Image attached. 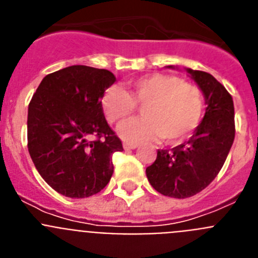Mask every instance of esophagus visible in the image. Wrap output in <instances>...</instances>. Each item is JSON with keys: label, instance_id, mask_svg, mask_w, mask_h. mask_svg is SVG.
I'll list each match as a JSON object with an SVG mask.
<instances>
[{"label": "esophagus", "instance_id": "esophagus-1", "mask_svg": "<svg viewBox=\"0 0 258 258\" xmlns=\"http://www.w3.org/2000/svg\"><path fill=\"white\" fill-rule=\"evenodd\" d=\"M137 147H138V145H136V143H124L125 150H136Z\"/></svg>", "mask_w": 258, "mask_h": 258}]
</instances>
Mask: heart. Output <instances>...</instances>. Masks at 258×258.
<instances>
[{"label":"heart","instance_id":"b5f03b06","mask_svg":"<svg viewBox=\"0 0 258 258\" xmlns=\"http://www.w3.org/2000/svg\"><path fill=\"white\" fill-rule=\"evenodd\" d=\"M129 93L111 85L102 95V107L112 124L131 117L142 106L143 117L134 118L118 127L122 140L131 143L149 142L160 137L173 142L195 129L202 120L204 97L197 85L184 83L173 75L154 74L127 83Z\"/></svg>","mask_w":258,"mask_h":258}]
</instances>
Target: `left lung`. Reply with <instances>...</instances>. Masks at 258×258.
Here are the masks:
<instances>
[{
    "label": "left lung",
    "mask_w": 258,
    "mask_h": 258,
    "mask_svg": "<svg viewBox=\"0 0 258 258\" xmlns=\"http://www.w3.org/2000/svg\"><path fill=\"white\" fill-rule=\"evenodd\" d=\"M184 70L204 95V117L187 142L159 150L155 163L146 169L152 187L175 199L197 195L216 178L235 138L234 102L225 86L211 74Z\"/></svg>",
    "instance_id": "obj_1"
}]
</instances>
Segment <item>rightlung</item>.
I'll use <instances>...</instances> for the list:
<instances>
[{
    "mask_svg": "<svg viewBox=\"0 0 258 258\" xmlns=\"http://www.w3.org/2000/svg\"><path fill=\"white\" fill-rule=\"evenodd\" d=\"M115 81L107 70L71 66L45 76L32 97L29 155L45 182L64 197H92L112 177V155L124 149L107 124L102 95Z\"/></svg>",
    "mask_w": 258,
    "mask_h": 258,
    "instance_id": "add662e5",
    "label": "right lung"
}]
</instances>
